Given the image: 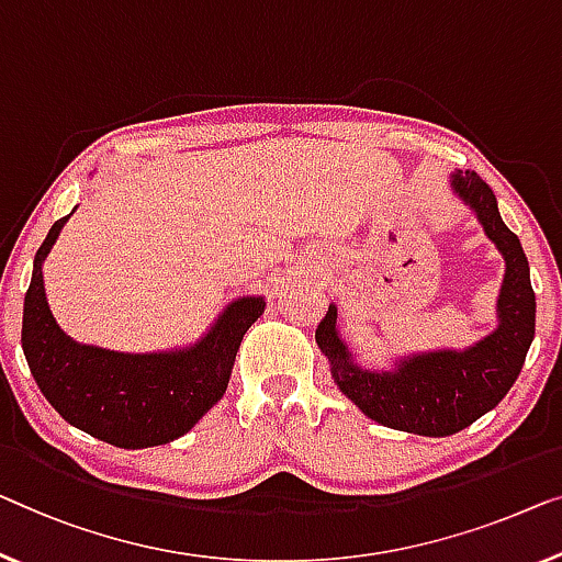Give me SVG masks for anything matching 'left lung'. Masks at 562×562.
Listing matches in <instances>:
<instances>
[{"label":"left lung","mask_w":562,"mask_h":562,"mask_svg":"<svg viewBox=\"0 0 562 562\" xmlns=\"http://www.w3.org/2000/svg\"><path fill=\"white\" fill-rule=\"evenodd\" d=\"M451 187L474 209L487 237L505 257L497 330L467 350L406 358L391 373L353 366L346 342L335 330V305L328 307L315 330L317 348L328 356L338 389L373 422L422 437H449L492 412L520 375L527 348L535 338L530 267L517 234L502 222L490 183L474 171H457L451 176Z\"/></svg>","instance_id":"obj_1"}]
</instances>
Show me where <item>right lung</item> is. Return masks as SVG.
Here are the masks:
<instances>
[{"label":"right lung","mask_w":562,"mask_h":562,"mask_svg":"<svg viewBox=\"0 0 562 562\" xmlns=\"http://www.w3.org/2000/svg\"><path fill=\"white\" fill-rule=\"evenodd\" d=\"M65 222L57 220L40 245L24 295L22 348L40 391L67 424L113 447L144 449L183 437L227 391L239 342L265 313V300H234L189 350L131 356L80 346L55 323L42 282V259Z\"/></svg>","instance_id":"1"}]
</instances>
